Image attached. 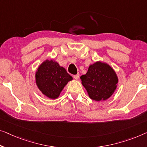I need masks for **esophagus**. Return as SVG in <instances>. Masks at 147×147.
<instances>
[{
	"label": "esophagus",
	"instance_id": "obj_1",
	"mask_svg": "<svg viewBox=\"0 0 147 147\" xmlns=\"http://www.w3.org/2000/svg\"><path fill=\"white\" fill-rule=\"evenodd\" d=\"M73 77L75 78V79H78V78H79V74H75V75H73Z\"/></svg>",
	"mask_w": 147,
	"mask_h": 147
}]
</instances>
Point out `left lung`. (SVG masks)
Instances as JSON below:
<instances>
[{"label": "left lung", "instance_id": "1", "mask_svg": "<svg viewBox=\"0 0 147 147\" xmlns=\"http://www.w3.org/2000/svg\"><path fill=\"white\" fill-rule=\"evenodd\" d=\"M80 78L90 98L96 101L108 99L114 92L118 82L112 68L101 62L90 65L86 74Z\"/></svg>", "mask_w": 147, "mask_h": 147}]
</instances>
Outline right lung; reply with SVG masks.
Masks as SVG:
<instances>
[{
	"instance_id": "obj_1",
	"label": "right lung",
	"mask_w": 147,
	"mask_h": 147,
	"mask_svg": "<svg viewBox=\"0 0 147 147\" xmlns=\"http://www.w3.org/2000/svg\"><path fill=\"white\" fill-rule=\"evenodd\" d=\"M36 79L41 92L51 99H55L67 82L73 78L57 63L47 60L38 68Z\"/></svg>"
}]
</instances>
